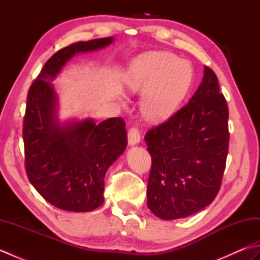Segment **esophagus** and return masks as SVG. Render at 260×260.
Here are the masks:
<instances>
[{
  "label": "esophagus",
  "mask_w": 260,
  "mask_h": 260,
  "mask_svg": "<svg viewBox=\"0 0 260 260\" xmlns=\"http://www.w3.org/2000/svg\"><path fill=\"white\" fill-rule=\"evenodd\" d=\"M141 142V134H140V131L139 128H136V127H132L128 131V144L131 146L139 144Z\"/></svg>",
  "instance_id": "34e87169"
}]
</instances>
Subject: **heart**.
<instances>
[{
	"label": "heart",
	"mask_w": 260,
	"mask_h": 260,
	"mask_svg": "<svg viewBox=\"0 0 260 260\" xmlns=\"http://www.w3.org/2000/svg\"><path fill=\"white\" fill-rule=\"evenodd\" d=\"M125 81L131 91L143 93V116L161 123L176 112L185 98L192 82V68L171 52H150L131 64Z\"/></svg>",
	"instance_id": "1"
}]
</instances>
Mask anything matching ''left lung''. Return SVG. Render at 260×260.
Listing matches in <instances>:
<instances>
[{
    "label": "left lung",
    "mask_w": 260,
    "mask_h": 260,
    "mask_svg": "<svg viewBox=\"0 0 260 260\" xmlns=\"http://www.w3.org/2000/svg\"><path fill=\"white\" fill-rule=\"evenodd\" d=\"M229 110L213 70L185 106L145 135L152 168L147 207L164 220L185 218L217 197L229 147Z\"/></svg>",
    "instance_id": "obj_1"
}]
</instances>
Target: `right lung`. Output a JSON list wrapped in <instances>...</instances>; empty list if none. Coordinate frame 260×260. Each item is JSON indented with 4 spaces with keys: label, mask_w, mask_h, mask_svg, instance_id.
<instances>
[{
    "label": "right lung",
    "mask_w": 260,
    "mask_h": 260,
    "mask_svg": "<svg viewBox=\"0 0 260 260\" xmlns=\"http://www.w3.org/2000/svg\"><path fill=\"white\" fill-rule=\"evenodd\" d=\"M114 38L73 43L57 51L33 81L23 120L27 179L40 196L66 211L89 212L104 202L106 171L127 146L124 120L114 117L96 124L91 118L58 119V97L51 84L76 53L113 43Z\"/></svg>",
    "instance_id": "add662e5"
}]
</instances>
